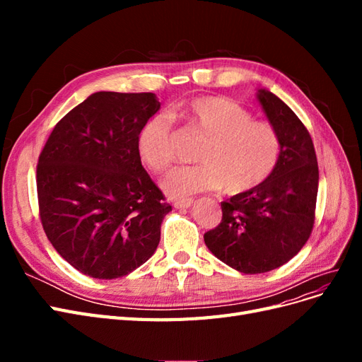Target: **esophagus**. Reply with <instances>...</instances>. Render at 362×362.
I'll return each mask as SVG.
<instances>
[{
	"label": "esophagus",
	"mask_w": 362,
	"mask_h": 362,
	"mask_svg": "<svg viewBox=\"0 0 362 362\" xmlns=\"http://www.w3.org/2000/svg\"><path fill=\"white\" fill-rule=\"evenodd\" d=\"M193 204L192 198H185V199H177L173 202L175 208H190Z\"/></svg>",
	"instance_id": "obj_1"
}]
</instances>
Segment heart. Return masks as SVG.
Instances as JSON below:
<instances>
[{"label":"heart","mask_w":362,"mask_h":362,"mask_svg":"<svg viewBox=\"0 0 362 362\" xmlns=\"http://www.w3.org/2000/svg\"><path fill=\"white\" fill-rule=\"evenodd\" d=\"M180 116L205 139L198 151V166L177 168L161 181L170 196L222 189L243 194L258 189L275 170L281 140L267 122L254 120L240 104L221 96L194 98L180 108ZM175 125L170 115L160 113L137 134L140 160L152 172H164L175 160Z\"/></svg>","instance_id":"b5f03b06"}]
</instances>
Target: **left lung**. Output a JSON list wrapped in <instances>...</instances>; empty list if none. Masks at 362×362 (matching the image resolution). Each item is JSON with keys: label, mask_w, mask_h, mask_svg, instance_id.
I'll return each instance as SVG.
<instances>
[{"label": "left lung", "mask_w": 362, "mask_h": 362, "mask_svg": "<svg viewBox=\"0 0 362 362\" xmlns=\"http://www.w3.org/2000/svg\"><path fill=\"white\" fill-rule=\"evenodd\" d=\"M281 140L275 170L258 189L223 201L222 222L204 234L206 247L242 273H264L288 262L310 238L319 190V166L308 129L291 108L258 90Z\"/></svg>", "instance_id": "obj_1"}]
</instances>
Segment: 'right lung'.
Here are the masks:
<instances>
[{
	"label": "right lung",
	"mask_w": 362,
	"mask_h": 362,
	"mask_svg": "<svg viewBox=\"0 0 362 362\" xmlns=\"http://www.w3.org/2000/svg\"><path fill=\"white\" fill-rule=\"evenodd\" d=\"M156 93L96 92L54 127L37 163L39 216L72 267L115 279L146 262L172 206L141 166L137 134Z\"/></svg>",
	"instance_id": "1"
}]
</instances>
